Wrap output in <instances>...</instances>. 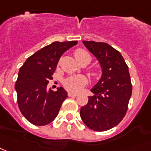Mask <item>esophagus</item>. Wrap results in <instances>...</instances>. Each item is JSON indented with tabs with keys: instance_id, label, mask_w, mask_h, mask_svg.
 Listing matches in <instances>:
<instances>
[{
	"instance_id": "34e87169",
	"label": "esophagus",
	"mask_w": 151,
	"mask_h": 151,
	"mask_svg": "<svg viewBox=\"0 0 151 151\" xmlns=\"http://www.w3.org/2000/svg\"><path fill=\"white\" fill-rule=\"evenodd\" d=\"M68 96L70 97H75L77 96V93H75V92H72V91H69Z\"/></svg>"
}]
</instances>
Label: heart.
Wrapping results in <instances>:
<instances>
[{
    "instance_id": "1",
    "label": "heart",
    "mask_w": 151,
    "mask_h": 151,
    "mask_svg": "<svg viewBox=\"0 0 151 151\" xmlns=\"http://www.w3.org/2000/svg\"><path fill=\"white\" fill-rule=\"evenodd\" d=\"M75 57L76 59L83 58V57H86L91 61V55L88 53L87 51L84 50H77L75 51ZM93 75H96V72H93ZM86 83V79L83 76H71V77L67 78L64 85L70 91H78Z\"/></svg>"
}]
</instances>
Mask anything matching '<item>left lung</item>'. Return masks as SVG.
<instances>
[{
	"label": "left lung",
	"mask_w": 151,
	"mask_h": 151,
	"mask_svg": "<svg viewBox=\"0 0 151 151\" xmlns=\"http://www.w3.org/2000/svg\"><path fill=\"white\" fill-rule=\"evenodd\" d=\"M83 44L97 59L102 74L80 115L90 129L106 131L118 125L128 109L132 94L129 68L121 54L109 44L93 40Z\"/></svg>",
	"instance_id": "obj_1"
}]
</instances>
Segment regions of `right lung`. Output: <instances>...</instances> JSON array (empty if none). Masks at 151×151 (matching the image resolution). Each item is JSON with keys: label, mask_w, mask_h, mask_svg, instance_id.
Wrapping results in <instances>:
<instances>
[{"label": "right lung", "mask_w": 151, "mask_h": 151, "mask_svg": "<svg viewBox=\"0 0 151 151\" xmlns=\"http://www.w3.org/2000/svg\"><path fill=\"white\" fill-rule=\"evenodd\" d=\"M77 40L55 41L27 58L20 68L15 85L21 114L35 125H45L55 120L63 101L68 97L63 87L47 89L60 58Z\"/></svg>", "instance_id": "1"}]
</instances>
